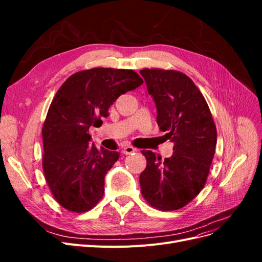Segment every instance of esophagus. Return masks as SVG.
Returning a JSON list of instances; mask_svg holds the SVG:
<instances>
[{"instance_id":"esophagus-1","label":"esophagus","mask_w":262,"mask_h":262,"mask_svg":"<svg viewBox=\"0 0 262 262\" xmlns=\"http://www.w3.org/2000/svg\"><path fill=\"white\" fill-rule=\"evenodd\" d=\"M137 150H138V149H137L136 147L128 145V146H124V147H123L122 153H123L124 155H129V154H132V153H134V152H137Z\"/></svg>"}]
</instances>
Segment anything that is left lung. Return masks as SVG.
<instances>
[{"instance_id":"obj_1","label":"left lung","mask_w":262,"mask_h":262,"mask_svg":"<svg viewBox=\"0 0 262 262\" xmlns=\"http://www.w3.org/2000/svg\"><path fill=\"white\" fill-rule=\"evenodd\" d=\"M160 130L173 143L170 157L142 150L146 168L141 172V191L152 207L172 211L199 194L209 175L216 146V128L209 106L195 84L177 71L144 69Z\"/></svg>"}]
</instances>
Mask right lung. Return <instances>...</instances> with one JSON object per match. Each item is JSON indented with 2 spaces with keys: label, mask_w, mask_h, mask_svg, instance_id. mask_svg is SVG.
Returning <instances> with one entry per match:
<instances>
[{
  "label": "right lung",
  "mask_w": 262,
  "mask_h": 262,
  "mask_svg": "<svg viewBox=\"0 0 262 262\" xmlns=\"http://www.w3.org/2000/svg\"><path fill=\"white\" fill-rule=\"evenodd\" d=\"M142 83L132 70L95 68L71 75L55 94L42 126V166L63 208L86 212L104 195L105 176L119 153L97 148L89 130L108 117L120 95Z\"/></svg>",
  "instance_id": "add662e5"
}]
</instances>
